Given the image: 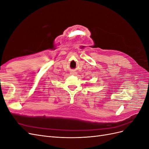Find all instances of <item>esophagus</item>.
Here are the masks:
<instances>
[{
  "mask_svg": "<svg viewBox=\"0 0 149 149\" xmlns=\"http://www.w3.org/2000/svg\"><path fill=\"white\" fill-rule=\"evenodd\" d=\"M71 74H76V72H74V71H71Z\"/></svg>",
  "mask_w": 149,
  "mask_h": 149,
  "instance_id": "obj_1",
  "label": "esophagus"
}]
</instances>
